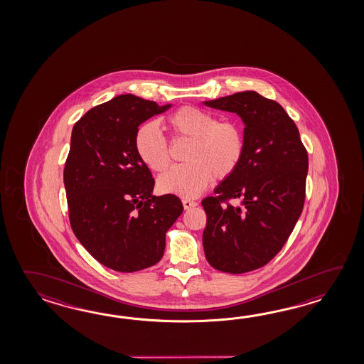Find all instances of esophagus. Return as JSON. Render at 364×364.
Wrapping results in <instances>:
<instances>
[{
    "label": "esophagus",
    "instance_id": "34e87169",
    "mask_svg": "<svg viewBox=\"0 0 364 364\" xmlns=\"http://www.w3.org/2000/svg\"><path fill=\"white\" fill-rule=\"evenodd\" d=\"M182 203H183V208L185 209H191L198 205V203H196V201L190 200V199H183Z\"/></svg>",
    "mask_w": 364,
    "mask_h": 364
}]
</instances>
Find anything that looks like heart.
<instances>
[{
  "label": "heart",
  "mask_w": 364,
  "mask_h": 364,
  "mask_svg": "<svg viewBox=\"0 0 364 364\" xmlns=\"http://www.w3.org/2000/svg\"><path fill=\"white\" fill-rule=\"evenodd\" d=\"M174 140H191L185 165L166 171L157 181L159 190L181 198H195L216 179H226L238 169L245 155L246 139L238 122H217L203 109L186 105L166 118ZM135 151L149 171H164L171 163L169 146L155 122L140 124L135 132Z\"/></svg>",
  "instance_id": "heart-1"
}]
</instances>
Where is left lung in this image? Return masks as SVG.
Instances as JSON below:
<instances>
[{
	"label": "left lung",
	"instance_id": "left-lung-1",
	"mask_svg": "<svg viewBox=\"0 0 364 364\" xmlns=\"http://www.w3.org/2000/svg\"><path fill=\"white\" fill-rule=\"evenodd\" d=\"M203 104L238 114L246 139L238 169L216 186V196L201 200L204 254L217 271H254L279 254L302 213L307 151L285 109L255 91ZM229 198L240 205L222 204Z\"/></svg>",
	"mask_w": 364,
	"mask_h": 364
}]
</instances>
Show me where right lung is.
Masks as SVG:
<instances>
[{
  "mask_svg": "<svg viewBox=\"0 0 364 364\" xmlns=\"http://www.w3.org/2000/svg\"><path fill=\"white\" fill-rule=\"evenodd\" d=\"M171 107L126 93L73 127L63 171L70 224L82 246L113 271L159 263L165 234L183 212L176 195L152 193L155 179L134 144L140 124Z\"/></svg>",
  "mask_w": 364,
  "mask_h": 364,
  "instance_id": "add662e5",
  "label": "right lung"
}]
</instances>
